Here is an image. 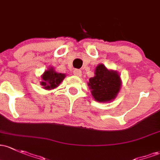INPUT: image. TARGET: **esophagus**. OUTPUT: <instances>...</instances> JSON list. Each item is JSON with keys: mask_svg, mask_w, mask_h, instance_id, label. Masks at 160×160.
Wrapping results in <instances>:
<instances>
[{"mask_svg": "<svg viewBox=\"0 0 160 160\" xmlns=\"http://www.w3.org/2000/svg\"><path fill=\"white\" fill-rule=\"evenodd\" d=\"M73 74H74L75 76L80 77L82 75V72L80 70H75V71H73Z\"/></svg>", "mask_w": 160, "mask_h": 160, "instance_id": "34e87169", "label": "esophagus"}]
</instances>
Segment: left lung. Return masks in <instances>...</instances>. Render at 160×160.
I'll return each instance as SVG.
<instances>
[{"mask_svg":"<svg viewBox=\"0 0 160 160\" xmlns=\"http://www.w3.org/2000/svg\"><path fill=\"white\" fill-rule=\"evenodd\" d=\"M92 96L98 102L114 99L120 90L121 80L116 71H108L103 64L96 67L95 77L89 80Z\"/></svg>","mask_w":160,"mask_h":160,"instance_id":"left-lung-1","label":"left lung"}]
</instances>
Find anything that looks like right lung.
<instances>
[{"mask_svg": "<svg viewBox=\"0 0 160 160\" xmlns=\"http://www.w3.org/2000/svg\"><path fill=\"white\" fill-rule=\"evenodd\" d=\"M42 77L43 81L41 82V85L43 86L45 89H50L57 87L64 80L65 75L63 73H56L52 68H51L45 71Z\"/></svg>", "mask_w": 160, "mask_h": 160, "instance_id": "1", "label": "right lung"}]
</instances>
